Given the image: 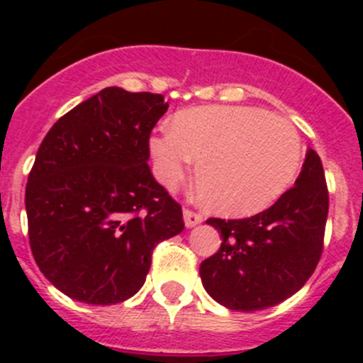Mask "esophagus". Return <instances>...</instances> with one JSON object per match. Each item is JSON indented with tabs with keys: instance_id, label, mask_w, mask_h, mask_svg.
Masks as SVG:
<instances>
[{
	"instance_id": "1",
	"label": "esophagus",
	"mask_w": 363,
	"mask_h": 363,
	"mask_svg": "<svg viewBox=\"0 0 363 363\" xmlns=\"http://www.w3.org/2000/svg\"><path fill=\"white\" fill-rule=\"evenodd\" d=\"M202 221H203V216L200 214V212H195V211H189V208H186V211H184L186 228H193V226L200 225Z\"/></svg>"
}]
</instances>
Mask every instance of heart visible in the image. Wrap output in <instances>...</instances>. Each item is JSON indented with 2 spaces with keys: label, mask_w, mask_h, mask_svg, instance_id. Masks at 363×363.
<instances>
[{
  "label": "heart",
  "mask_w": 363,
  "mask_h": 363,
  "mask_svg": "<svg viewBox=\"0 0 363 363\" xmlns=\"http://www.w3.org/2000/svg\"><path fill=\"white\" fill-rule=\"evenodd\" d=\"M156 177L174 189L195 161L203 200L226 216H252L294 184L302 144L288 121L258 107H199L179 112L149 140Z\"/></svg>",
  "instance_id": "1"
}]
</instances>
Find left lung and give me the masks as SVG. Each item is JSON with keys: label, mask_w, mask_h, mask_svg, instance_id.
Masks as SVG:
<instances>
[{"label": "left lung", "mask_w": 363, "mask_h": 363, "mask_svg": "<svg viewBox=\"0 0 363 363\" xmlns=\"http://www.w3.org/2000/svg\"><path fill=\"white\" fill-rule=\"evenodd\" d=\"M328 216L323 164L307 149L294 188L247 219H207L221 247L200 265L208 295L232 311L255 313L290 298L320 262Z\"/></svg>", "instance_id": "1"}]
</instances>
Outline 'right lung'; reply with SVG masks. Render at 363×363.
<instances>
[{
	"instance_id": "add662e5",
	"label": "right lung",
	"mask_w": 363,
	"mask_h": 363,
	"mask_svg": "<svg viewBox=\"0 0 363 363\" xmlns=\"http://www.w3.org/2000/svg\"><path fill=\"white\" fill-rule=\"evenodd\" d=\"M161 94L105 87L43 138L26 186L29 244L69 298L112 306L144 286L156 244L184 230L181 205L149 168Z\"/></svg>"
}]
</instances>
